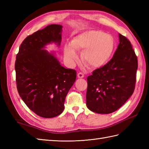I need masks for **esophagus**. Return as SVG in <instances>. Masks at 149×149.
I'll return each mask as SVG.
<instances>
[{"label":"esophagus","instance_id":"1","mask_svg":"<svg viewBox=\"0 0 149 149\" xmlns=\"http://www.w3.org/2000/svg\"><path fill=\"white\" fill-rule=\"evenodd\" d=\"M77 77H78L79 78H83V77H84V75L83 73L79 72V74H77Z\"/></svg>","mask_w":149,"mask_h":149}]
</instances>
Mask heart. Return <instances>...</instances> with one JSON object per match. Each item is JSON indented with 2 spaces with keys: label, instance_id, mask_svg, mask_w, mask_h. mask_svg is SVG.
Instances as JSON below:
<instances>
[{
  "label": "heart",
  "instance_id": "1",
  "mask_svg": "<svg viewBox=\"0 0 149 149\" xmlns=\"http://www.w3.org/2000/svg\"><path fill=\"white\" fill-rule=\"evenodd\" d=\"M83 50L82 57L91 68H99L108 61L114 50V40L109 34L101 31L90 30L79 34L72 44H66L64 48L65 58L70 61L79 58L75 50Z\"/></svg>",
  "mask_w": 149,
  "mask_h": 149
}]
</instances>
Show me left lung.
I'll use <instances>...</instances> for the list:
<instances>
[{
	"instance_id": "obj_1",
	"label": "left lung",
	"mask_w": 149,
	"mask_h": 149,
	"mask_svg": "<svg viewBox=\"0 0 149 149\" xmlns=\"http://www.w3.org/2000/svg\"><path fill=\"white\" fill-rule=\"evenodd\" d=\"M113 57L87 78L86 106L91 111L109 114L122 107L134 92L138 59L131 43L119 34Z\"/></svg>"
}]
</instances>
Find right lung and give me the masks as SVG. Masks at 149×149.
Returning a JSON list of instances; mask_svg holds the SVG:
<instances>
[{"mask_svg": "<svg viewBox=\"0 0 149 149\" xmlns=\"http://www.w3.org/2000/svg\"><path fill=\"white\" fill-rule=\"evenodd\" d=\"M63 26H47L28 36L20 45L15 65L17 90L27 106L43 118L59 115L76 71L61 66L54 55L43 49L50 43L58 46Z\"/></svg>", "mask_w": 149, "mask_h": 149, "instance_id": "obj_1", "label": "right lung"}]
</instances>
